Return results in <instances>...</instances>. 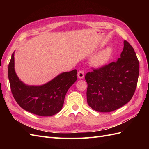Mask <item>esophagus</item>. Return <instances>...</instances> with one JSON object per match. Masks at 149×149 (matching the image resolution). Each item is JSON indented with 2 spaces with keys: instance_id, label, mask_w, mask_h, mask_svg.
Segmentation results:
<instances>
[{
  "instance_id": "obj_1",
  "label": "esophagus",
  "mask_w": 149,
  "mask_h": 149,
  "mask_svg": "<svg viewBox=\"0 0 149 149\" xmlns=\"http://www.w3.org/2000/svg\"><path fill=\"white\" fill-rule=\"evenodd\" d=\"M84 76V72L81 70H79L78 73V77L79 79H83Z\"/></svg>"
}]
</instances>
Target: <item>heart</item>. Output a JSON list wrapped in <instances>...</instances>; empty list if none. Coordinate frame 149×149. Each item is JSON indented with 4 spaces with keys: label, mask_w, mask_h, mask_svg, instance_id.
<instances>
[{
    "label": "heart",
    "mask_w": 149,
    "mask_h": 149,
    "mask_svg": "<svg viewBox=\"0 0 149 149\" xmlns=\"http://www.w3.org/2000/svg\"><path fill=\"white\" fill-rule=\"evenodd\" d=\"M112 53H113V51L111 47H107L98 52L91 59L92 65L97 68H101L105 66L111 60Z\"/></svg>",
    "instance_id": "1"
}]
</instances>
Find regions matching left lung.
<instances>
[{
    "label": "left lung",
    "instance_id": "8db88e82",
    "mask_svg": "<svg viewBox=\"0 0 149 149\" xmlns=\"http://www.w3.org/2000/svg\"><path fill=\"white\" fill-rule=\"evenodd\" d=\"M139 74V63L136 52L125 40L118 61L86 74L88 105L101 112H109L123 106L134 95Z\"/></svg>",
    "mask_w": 149,
    "mask_h": 149
}]
</instances>
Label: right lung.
I'll use <instances>...</instances> for the list:
<instances>
[{
	"instance_id": "right-lung-1",
	"label": "right lung",
	"mask_w": 149,
	"mask_h": 149,
	"mask_svg": "<svg viewBox=\"0 0 149 149\" xmlns=\"http://www.w3.org/2000/svg\"><path fill=\"white\" fill-rule=\"evenodd\" d=\"M77 70L65 72L41 86H29L18 77L14 68V52L8 67L11 91L22 108L40 116H51L59 112L63 106L68 90L77 80Z\"/></svg>"
}]
</instances>
